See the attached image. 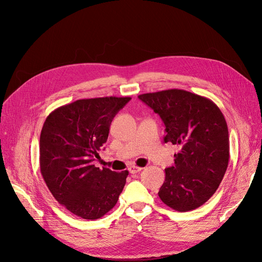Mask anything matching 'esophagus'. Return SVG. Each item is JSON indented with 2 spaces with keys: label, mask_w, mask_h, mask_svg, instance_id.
Returning <instances> with one entry per match:
<instances>
[{
  "label": "esophagus",
  "mask_w": 262,
  "mask_h": 262,
  "mask_svg": "<svg viewBox=\"0 0 262 262\" xmlns=\"http://www.w3.org/2000/svg\"><path fill=\"white\" fill-rule=\"evenodd\" d=\"M141 170H142L141 167H137V166H130V167L128 168V171H129V173H132V174L138 173V172H140Z\"/></svg>",
  "instance_id": "esophagus-1"
}]
</instances>
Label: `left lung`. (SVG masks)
Here are the masks:
<instances>
[{
	"mask_svg": "<svg viewBox=\"0 0 262 262\" xmlns=\"http://www.w3.org/2000/svg\"><path fill=\"white\" fill-rule=\"evenodd\" d=\"M166 126L164 142L181 146L167 168L158 195L170 208L186 212L207 202L221 184L229 160L228 128L209 99L181 89L140 94Z\"/></svg>",
	"mask_w": 262,
	"mask_h": 262,
	"instance_id": "obj_1",
	"label": "left lung"
}]
</instances>
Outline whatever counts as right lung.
I'll list each match as a JSON object with an SVG mask.
<instances>
[{
  "mask_svg": "<svg viewBox=\"0 0 262 262\" xmlns=\"http://www.w3.org/2000/svg\"><path fill=\"white\" fill-rule=\"evenodd\" d=\"M130 98L77 100L52 112L40 135V171L53 196L73 214L96 220L112 210L128 171L96 168L113 119Z\"/></svg>",
  "mask_w": 262,
  "mask_h": 262,
  "instance_id": "obj_1",
  "label": "right lung"
}]
</instances>
